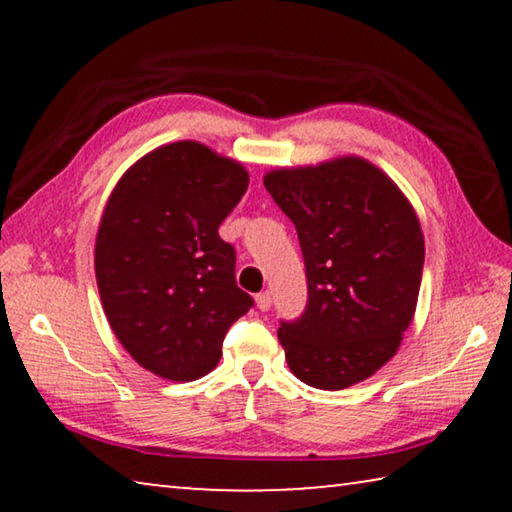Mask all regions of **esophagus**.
<instances>
[{"label": "esophagus", "instance_id": "obj_1", "mask_svg": "<svg viewBox=\"0 0 512 512\" xmlns=\"http://www.w3.org/2000/svg\"><path fill=\"white\" fill-rule=\"evenodd\" d=\"M257 307L262 309V311H268L271 309V305H273V296H271V291H262V293H257Z\"/></svg>", "mask_w": 512, "mask_h": 512}]
</instances>
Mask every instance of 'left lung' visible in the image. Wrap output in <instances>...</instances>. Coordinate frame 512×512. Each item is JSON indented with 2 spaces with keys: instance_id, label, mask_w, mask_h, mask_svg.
<instances>
[{
  "instance_id": "8db88e82",
  "label": "left lung",
  "mask_w": 512,
  "mask_h": 512,
  "mask_svg": "<svg viewBox=\"0 0 512 512\" xmlns=\"http://www.w3.org/2000/svg\"><path fill=\"white\" fill-rule=\"evenodd\" d=\"M264 185L296 225L305 259L307 307L277 329L291 372L323 391L368 379L400 348L418 305V216L361 158L271 171Z\"/></svg>"
}]
</instances>
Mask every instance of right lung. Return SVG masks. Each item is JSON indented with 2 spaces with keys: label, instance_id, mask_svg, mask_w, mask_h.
Instances as JSON below:
<instances>
[{
  "label": "right lung",
  "instance_id": "add662e5",
  "mask_svg": "<svg viewBox=\"0 0 512 512\" xmlns=\"http://www.w3.org/2000/svg\"><path fill=\"white\" fill-rule=\"evenodd\" d=\"M248 189L239 162L198 142L144 155L110 194L94 271L112 332L142 368L194 381L216 368L228 329L255 305L219 225Z\"/></svg>",
  "mask_w": 512,
  "mask_h": 512
}]
</instances>
